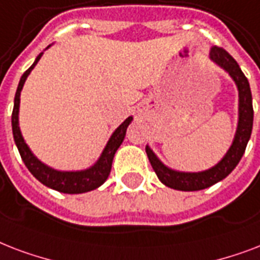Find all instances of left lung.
I'll use <instances>...</instances> for the list:
<instances>
[{"label": "left lung", "mask_w": 260, "mask_h": 260, "mask_svg": "<svg viewBox=\"0 0 260 260\" xmlns=\"http://www.w3.org/2000/svg\"><path fill=\"white\" fill-rule=\"evenodd\" d=\"M210 59L220 68H222L225 72H228L229 76L233 78V81L236 82L237 90H239V122H237L236 134H235L231 148L222 157V160L212 167L210 170L202 171V172H179V171L171 170L158 160L152 149L146 146L145 150L148 154L149 161L152 164L157 178L160 179V182L174 190H203L226 178L236 168L243 157L249 137H251V132H252V94L249 89L248 80L241 72L240 66L235 61V58L222 47H217V46L212 47Z\"/></svg>", "instance_id": "obj_1"}]
</instances>
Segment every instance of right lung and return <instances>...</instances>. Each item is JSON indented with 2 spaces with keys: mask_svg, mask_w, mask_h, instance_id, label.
Wrapping results in <instances>:
<instances>
[{
  "mask_svg": "<svg viewBox=\"0 0 260 260\" xmlns=\"http://www.w3.org/2000/svg\"><path fill=\"white\" fill-rule=\"evenodd\" d=\"M50 47V46H48ZM47 47V48H48ZM43 53H40L36 57L35 62L25 73L21 76L15 94V106H13V112H12V132H13V138H15L16 146L19 149V153L21 158H23L24 164L28 168V171L35 176L40 183H43L44 186L50 187L53 190H57L59 192H65V194H81L86 191H92L98 188L106 182L108 175L111 172V166L115 152L123 142L124 136H126V130L127 126L132 123L133 116H128L127 119L124 120L123 123L120 124L119 127L116 128L115 132L112 133L111 138L108 140L106 148L103 150L102 156L99 157L94 166H92L88 170L84 171H57L47 167L46 164L38 160L34 156V153L29 150L28 145L25 144L21 132L19 127V107H20V93L23 89V85L25 80H27L28 74L31 73V70L35 68V65L39 62L40 57Z\"/></svg>",
  "mask_w": 260,
  "mask_h": 260,
  "instance_id": "obj_1",
  "label": "right lung"
}]
</instances>
